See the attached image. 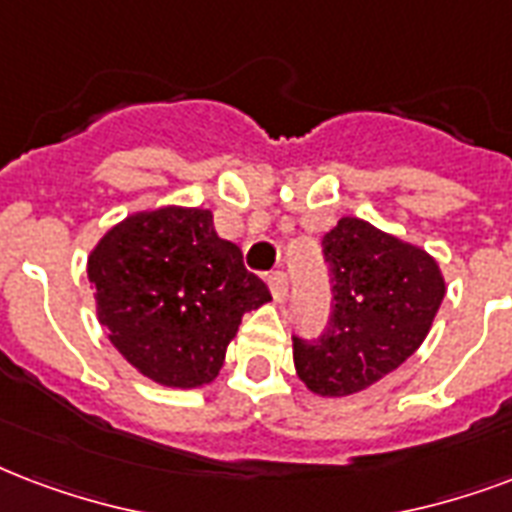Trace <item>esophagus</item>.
Listing matches in <instances>:
<instances>
[{"mask_svg": "<svg viewBox=\"0 0 512 512\" xmlns=\"http://www.w3.org/2000/svg\"><path fill=\"white\" fill-rule=\"evenodd\" d=\"M268 287H271V292H273V300H279V303H282V300L287 298V290H290L287 273H282V271L268 273Z\"/></svg>", "mask_w": 512, "mask_h": 512, "instance_id": "esophagus-1", "label": "esophagus"}]
</instances>
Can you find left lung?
<instances>
[{"label":"left lung","mask_w":512,"mask_h":512,"mask_svg":"<svg viewBox=\"0 0 512 512\" xmlns=\"http://www.w3.org/2000/svg\"><path fill=\"white\" fill-rule=\"evenodd\" d=\"M322 252L333 314L317 341L292 338L295 370L314 395H357L419 349L446 282L435 257L360 217H341Z\"/></svg>","instance_id":"obj_1"}]
</instances>
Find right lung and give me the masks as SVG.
<instances>
[{
  "label": "right lung",
  "instance_id": "1",
  "mask_svg": "<svg viewBox=\"0 0 512 512\" xmlns=\"http://www.w3.org/2000/svg\"><path fill=\"white\" fill-rule=\"evenodd\" d=\"M88 279L109 341L142 376L195 389L217 378L241 317L271 300L209 209L136 212L104 233Z\"/></svg>",
  "mask_w": 512,
  "mask_h": 512
}]
</instances>
